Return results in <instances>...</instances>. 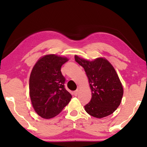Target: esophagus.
Segmentation results:
<instances>
[{"label":"esophagus","mask_w":147,"mask_h":147,"mask_svg":"<svg viewBox=\"0 0 147 147\" xmlns=\"http://www.w3.org/2000/svg\"><path fill=\"white\" fill-rule=\"evenodd\" d=\"M78 89H76V91H74V95L77 96V95H78Z\"/></svg>","instance_id":"34e87169"}]
</instances>
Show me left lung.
<instances>
[{"mask_svg": "<svg viewBox=\"0 0 147 147\" xmlns=\"http://www.w3.org/2000/svg\"><path fill=\"white\" fill-rule=\"evenodd\" d=\"M75 61L84 69L92 92L90 102L84 106L89 115L102 118L115 111L120 105L123 88L115 69L104 58L88 61L74 56Z\"/></svg>", "mask_w": 147, "mask_h": 147, "instance_id": "1", "label": "left lung"}]
</instances>
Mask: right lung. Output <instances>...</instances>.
Masks as SVG:
<instances>
[{
  "mask_svg": "<svg viewBox=\"0 0 147 147\" xmlns=\"http://www.w3.org/2000/svg\"><path fill=\"white\" fill-rule=\"evenodd\" d=\"M67 61V58L49 54L39 59L32 69L30 96L36 112L44 119L58 115L72 98L65 88V78L61 72V66Z\"/></svg>",
  "mask_w": 147,
  "mask_h": 147,
  "instance_id": "right-lung-1",
  "label": "right lung"
}]
</instances>
